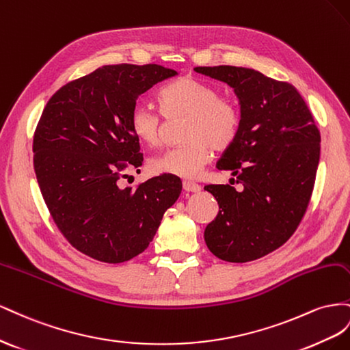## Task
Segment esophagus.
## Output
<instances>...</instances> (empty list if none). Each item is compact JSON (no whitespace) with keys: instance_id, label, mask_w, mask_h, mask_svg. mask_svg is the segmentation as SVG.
I'll return each instance as SVG.
<instances>
[{"instance_id":"obj_1","label":"esophagus","mask_w":350,"mask_h":350,"mask_svg":"<svg viewBox=\"0 0 350 350\" xmlns=\"http://www.w3.org/2000/svg\"><path fill=\"white\" fill-rule=\"evenodd\" d=\"M183 189L186 192H192V193H196L201 191V186L193 183V182H183Z\"/></svg>"}]
</instances>
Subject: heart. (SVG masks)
I'll use <instances>...</instances> for the list:
<instances>
[{"label":"heart","instance_id":"b5f03b06","mask_svg":"<svg viewBox=\"0 0 350 350\" xmlns=\"http://www.w3.org/2000/svg\"><path fill=\"white\" fill-rule=\"evenodd\" d=\"M158 101L167 118H187V144L152 158L149 167L154 173L193 178L211 159V148L224 151L236 141L241 108L233 99L219 96L215 86L185 76L161 88ZM131 129L148 146L163 142V120L151 107L137 104L132 108Z\"/></svg>","mask_w":350,"mask_h":350}]
</instances>
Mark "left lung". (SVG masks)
<instances>
[{
    "mask_svg": "<svg viewBox=\"0 0 350 350\" xmlns=\"http://www.w3.org/2000/svg\"><path fill=\"white\" fill-rule=\"evenodd\" d=\"M193 70L233 88L241 105L236 141L217 168L230 170L243 191L205 186L218 202V214L205 228V243L223 261H254L284 245L305 215L321 136L293 85L246 67Z\"/></svg>",
    "mask_w": 350,
    "mask_h": 350,
    "instance_id": "8db88e82",
    "label": "left lung"
}]
</instances>
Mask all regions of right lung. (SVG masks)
<instances>
[{"label":"right lung","mask_w":350,"mask_h":350,"mask_svg":"<svg viewBox=\"0 0 350 350\" xmlns=\"http://www.w3.org/2000/svg\"><path fill=\"white\" fill-rule=\"evenodd\" d=\"M176 75L158 64L103 66L59 88L44 108L33 136L38 185L59 232L98 261L142 254L180 196V178L170 174L118 187L124 170L144 161L131 129L136 99Z\"/></svg>","instance_id":"obj_1"}]
</instances>
